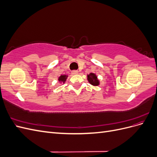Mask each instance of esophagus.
Listing matches in <instances>:
<instances>
[{"instance_id": "34e87169", "label": "esophagus", "mask_w": 157, "mask_h": 157, "mask_svg": "<svg viewBox=\"0 0 157 157\" xmlns=\"http://www.w3.org/2000/svg\"><path fill=\"white\" fill-rule=\"evenodd\" d=\"M78 73V71H77V70H73V71H71V74L72 75H77Z\"/></svg>"}]
</instances>
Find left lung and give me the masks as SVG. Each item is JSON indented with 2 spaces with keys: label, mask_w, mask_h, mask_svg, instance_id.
Masks as SVG:
<instances>
[{
  "label": "left lung",
  "mask_w": 157,
  "mask_h": 157,
  "mask_svg": "<svg viewBox=\"0 0 157 157\" xmlns=\"http://www.w3.org/2000/svg\"><path fill=\"white\" fill-rule=\"evenodd\" d=\"M88 80L89 82L94 85V86H98V85H99V80H98L96 75L94 73H90L88 75Z\"/></svg>",
  "instance_id": "8db88e82"
}]
</instances>
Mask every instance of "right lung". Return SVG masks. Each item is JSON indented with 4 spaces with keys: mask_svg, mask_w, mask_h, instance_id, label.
Instances as JSON below:
<instances>
[{
    "mask_svg": "<svg viewBox=\"0 0 157 157\" xmlns=\"http://www.w3.org/2000/svg\"><path fill=\"white\" fill-rule=\"evenodd\" d=\"M67 76L66 75H61L60 77H59V81H62V82H65L66 80V78H67Z\"/></svg>",
    "mask_w": 157,
    "mask_h": 157,
    "instance_id": "obj_1",
    "label": "right lung"
}]
</instances>
